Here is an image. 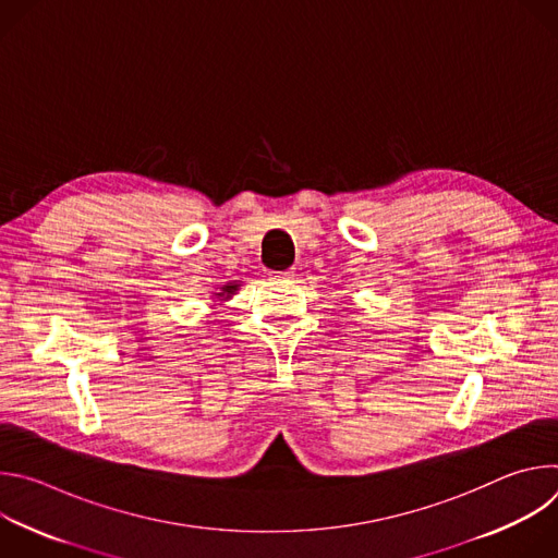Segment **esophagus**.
Masks as SVG:
<instances>
[{
    "label": "esophagus",
    "instance_id": "1",
    "mask_svg": "<svg viewBox=\"0 0 558 558\" xmlns=\"http://www.w3.org/2000/svg\"><path fill=\"white\" fill-rule=\"evenodd\" d=\"M269 276H274V278H291V276H293V269H284V271H269Z\"/></svg>",
    "mask_w": 558,
    "mask_h": 558
}]
</instances>
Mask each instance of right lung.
I'll return each instance as SVG.
<instances>
[{
    "label": "right lung",
    "mask_w": 558,
    "mask_h": 558,
    "mask_svg": "<svg viewBox=\"0 0 558 558\" xmlns=\"http://www.w3.org/2000/svg\"><path fill=\"white\" fill-rule=\"evenodd\" d=\"M235 289H238V284H225L222 289H220V298H229V295H233L235 293Z\"/></svg>",
    "instance_id": "obj_1"
}]
</instances>
